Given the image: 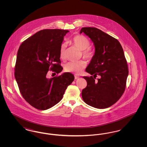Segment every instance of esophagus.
<instances>
[{
  "label": "esophagus",
  "instance_id": "obj_1",
  "mask_svg": "<svg viewBox=\"0 0 147 147\" xmlns=\"http://www.w3.org/2000/svg\"><path fill=\"white\" fill-rule=\"evenodd\" d=\"M74 78H75V79H77L79 78V76H75Z\"/></svg>",
  "mask_w": 147,
  "mask_h": 147
}]
</instances>
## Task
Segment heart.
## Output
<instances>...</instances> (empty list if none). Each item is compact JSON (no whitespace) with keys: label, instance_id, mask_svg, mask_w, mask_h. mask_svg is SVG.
Listing matches in <instances>:
<instances>
[{"label":"heart","instance_id":"obj_1","mask_svg":"<svg viewBox=\"0 0 147 147\" xmlns=\"http://www.w3.org/2000/svg\"><path fill=\"white\" fill-rule=\"evenodd\" d=\"M71 42L78 49L82 51V54L85 58L90 59L92 58L94 56V51L91 48L88 47L90 45V41L87 37L83 35H76L71 38ZM65 44L62 43L59 52V57L62 59H64L65 58ZM85 66L86 63L82 61L70 62L65 65L64 70L67 72L79 74L83 70Z\"/></svg>","mask_w":147,"mask_h":147}]
</instances>
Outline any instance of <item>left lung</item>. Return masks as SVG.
<instances>
[{
  "mask_svg": "<svg viewBox=\"0 0 147 147\" xmlns=\"http://www.w3.org/2000/svg\"><path fill=\"white\" fill-rule=\"evenodd\" d=\"M82 32L90 38L95 49L86 68L91 76L83 77L87 86L82 90V98L86 104L95 108L109 107L125 90L128 69L123 50L117 39L100 29L83 28L80 34ZM97 75L100 78L95 81Z\"/></svg>",
  "mask_w": 147,
  "mask_h": 147,
  "instance_id": "left-lung-1",
  "label": "left lung"
}]
</instances>
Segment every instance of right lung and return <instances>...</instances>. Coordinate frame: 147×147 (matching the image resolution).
Wrapping results in <instances>:
<instances>
[{
    "mask_svg": "<svg viewBox=\"0 0 147 147\" xmlns=\"http://www.w3.org/2000/svg\"><path fill=\"white\" fill-rule=\"evenodd\" d=\"M68 30L45 29L21 43L15 67V78L22 97L40 110H47L63 98L68 86L74 80L70 73L49 79V70L58 74L63 70L60 47Z\"/></svg>",
    "mask_w": 147,
    "mask_h": 147,
    "instance_id": "1",
    "label": "right lung"
}]
</instances>
